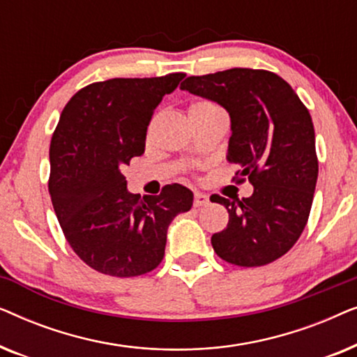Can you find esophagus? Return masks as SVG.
<instances>
[{"label": "esophagus", "mask_w": 357, "mask_h": 357, "mask_svg": "<svg viewBox=\"0 0 357 357\" xmlns=\"http://www.w3.org/2000/svg\"><path fill=\"white\" fill-rule=\"evenodd\" d=\"M209 203V198L206 197V195L203 193H195V199H193V204L197 208L199 206H206V204Z\"/></svg>", "instance_id": "obj_1"}]
</instances>
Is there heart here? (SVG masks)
Returning <instances> with one entry per match:
<instances>
[{
	"label": "heart",
	"instance_id": "heart-1",
	"mask_svg": "<svg viewBox=\"0 0 357 357\" xmlns=\"http://www.w3.org/2000/svg\"><path fill=\"white\" fill-rule=\"evenodd\" d=\"M218 107L208 100H195L188 107V116H199V115L209 114V112H213Z\"/></svg>",
	"mask_w": 357,
	"mask_h": 357
}]
</instances>
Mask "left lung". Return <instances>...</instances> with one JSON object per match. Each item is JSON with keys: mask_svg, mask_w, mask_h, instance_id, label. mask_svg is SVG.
Here are the masks:
<instances>
[{"mask_svg": "<svg viewBox=\"0 0 357 357\" xmlns=\"http://www.w3.org/2000/svg\"><path fill=\"white\" fill-rule=\"evenodd\" d=\"M180 89L218 102L231 116L227 160L237 183L253 185L248 198L227 199L229 222L213 234L214 252L237 266H263L292 248L309 219L319 175L315 131L299 96L275 73L232 68L190 76Z\"/></svg>", "mask_w": 357, "mask_h": 357, "instance_id": "left-lung-1", "label": "left lung"}]
</instances>
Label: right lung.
<instances>
[{"instance_id": "add662e5", "label": "right lung", "mask_w": 357, "mask_h": 357, "mask_svg": "<svg viewBox=\"0 0 357 357\" xmlns=\"http://www.w3.org/2000/svg\"><path fill=\"white\" fill-rule=\"evenodd\" d=\"M183 73L92 82L71 97L50 143L53 209L68 243L92 270L139 276L162 261L167 227L193 204L178 183L158 197L126 190L121 169L144 153L154 109Z\"/></svg>"}]
</instances>
